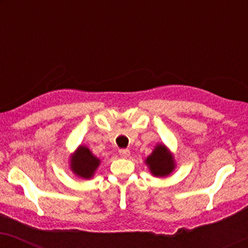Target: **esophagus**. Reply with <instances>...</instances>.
Returning <instances> with one entry per match:
<instances>
[{
  "mask_svg": "<svg viewBox=\"0 0 248 248\" xmlns=\"http://www.w3.org/2000/svg\"><path fill=\"white\" fill-rule=\"evenodd\" d=\"M118 152H120V155L122 158L130 157V150H128V149H121V150Z\"/></svg>",
  "mask_w": 248,
  "mask_h": 248,
  "instance_id": "34e87169",
  "label": "esophagus"
}]
</instances>
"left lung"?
Masks as SVG:
<instances>
[{"label":"left lung","mask_w":248,"mask_h":248,"mask_svg":"<svg viewBox=\"0 0 248 248\" xmlns=\"http://www.w3.org/2000/svg\"><path fill=\"white\" fill-rule=\"evenodd\" d=\"M150 171L157 177H165L174 170V158L164 144H159L155 148L152 154L145 160Z\"/></svg>","instance_id":"1"}]
</instances>
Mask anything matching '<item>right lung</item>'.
<instances>
[{
  "mask_svg": "<svg viewBox=\"0 0 248 248\" xmlns=\"http://www.w3.org/2000/svg\"><path fill=\"white\" fill-rule=\"evenodd\" d=\"M100 160L91 154L87 147L80 145L72 157H71V169L74 174L82 178H91L96 171Z\"/></svg>",
  "mask_w": 248,
  "mask_h": 248,
  "instance_id": "obj_1",
  "label": "right lung"
}]
</instances>
